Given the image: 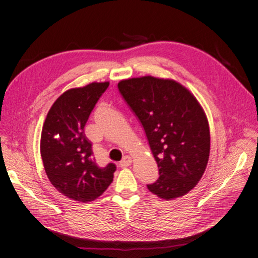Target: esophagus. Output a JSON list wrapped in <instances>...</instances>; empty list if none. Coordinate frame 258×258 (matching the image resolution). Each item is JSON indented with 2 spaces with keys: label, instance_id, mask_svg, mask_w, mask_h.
<instances>
[{
  "label": "esophagus",
  "instance_id": "1",
  "mask_svg": "<svg viewBox=\"0 0 258 258\" xmlns=\"http://www.w3.org/2000/svg\"><path fill=\"white\" fill-rule=\"evenodd\" d=\"M131 158L129 157V156H124V157L121 159V161L119 162V167L121 168H127L128 166L131 165Z\"/></svg>",
  "mask_w": 258,
  "mask_h": 258
}]
</instances>
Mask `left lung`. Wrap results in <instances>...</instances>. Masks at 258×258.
I'll use <instances>...</instances> for the list:
<instances>
[{
  "instance_id": "8db88e82",
  "label": "left lung",
  "mask_w": 258,
  "mask_h": 258,
  "mask_svg": "<svg viewBox=\"0 0 258 258\" xmlns=\"http://www.w3.org/2000/svg\"><path fill=\"white\" fill-rule=\"evenodd\" d=\"M141 123L159 169L147 188L162 199L184 196L200 181L210 155V130L197 99L181 84L144 76L117 85Z\"/></svg>"
}]
</instances>
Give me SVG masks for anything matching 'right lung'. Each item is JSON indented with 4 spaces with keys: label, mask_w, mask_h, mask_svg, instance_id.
I'll return each mask as SVG.
<instances>
[{
    "label": "right lung",
    "mask_w": 258,
    "mask_h": 258,
    "mask_svg": "<svg viewBox=\"0 0 258 258\" xmlns=\"http://www.w3.org/2000/svg\"><path fill=\"white\" fill-rule=\"evenodd\" d=\"M110 83H91L66 91L46 117L41 156L50 183L64 196L88 202L102 195L113 182L114 163L97 165L92 144L84 128L89 115Z\"/></svg>",
    "instance_id": "1"
}]
</instances>
